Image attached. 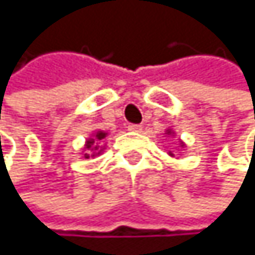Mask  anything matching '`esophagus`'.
<instances>
[{
	"mask_svg": "<svg viewBox=\"0 0 255 255\" xmlns=\"http://www.w3.org/2000/svg\"><path fill=\"white\" fill-rule=\"evenodd\" d=\"M127 128H128V131H133V133H140L142 131V127L137 125V124H130Z\"/></svg>",
	"mask_w": 255,
	"mask_h": 255,
	"instance_id": "1",
	"label": "esophagus"
}]
</instances>
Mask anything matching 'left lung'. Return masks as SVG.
Segmentation results:
<instances>
[{"label": "left lung", "mask_w": 255, "mask_h": 255, "mask_svg": "<svg viewBox=\"0 0 255 255\" xmlns=\"http://www.w3.org/2000/svg\"><path fill=\"white\" fill-rule=\"evenodd\" d=\"M163 134H165V136H168V137H174V136H176L174 130H173V128H170V127H168V128L165 130V133H163ZM177 142H179V146H180V148H185V146H187V145H185V142H183L182 139H177ZM168 156H171V157H176L173 151H168Z\"/></svg>", "instance_id": "1"}]
</instances>
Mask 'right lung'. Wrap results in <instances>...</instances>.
<instances>
[{"label":"right lung","mask_w":255,"mask_h":255,"mask_svg":"<svg viewBox=\"0 0 255 255\" xmlns=\"http://www.w3.org/2000/svg\"><path fill=\"white\" fill-rule=\"evenodd\" d=\"M109 136L107 131L102 130H95L89 137L85 139V143L82 146V157L84 159H95L98 156H101L105 150V145H101L105 137Z\"/></svg>","instance_id":"add662e5"}]
</instances>
